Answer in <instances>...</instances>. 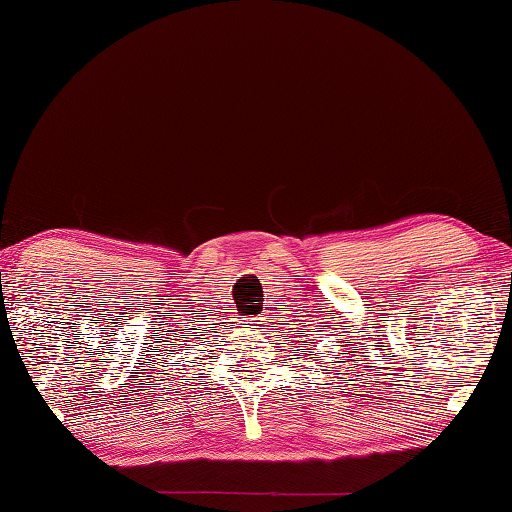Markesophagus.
I'll use <instances>...</instances> for the list:
<instances>
[{"instance_id":"1","label":"esophagus","mask_w":512,"mask_h":512,"mask_svg":"<svg viewBox=\"0 0 512 512\" xmlns=\"http://www.w3.org/2000/svg\"><path fill=\"white\" fill-rule=\"evenodd\" d=\"M262 320H264V318H259V316H255V318H246V320H244V323H246L244 327H246V329H250V332H259V327L264 325Z\"/></svg>"}]
</instances>
